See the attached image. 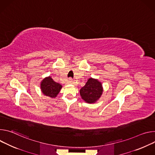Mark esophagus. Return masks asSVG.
I'll list each match as a JSON object with an SVG mask.
<instances>
[{"mask_svg":"<svg viewBox=\"0 0 155 155\" xmlns=\"http://www.w3.org/2000/svg\"><path fill=\"white\" fill-rule=\"evenodd\" d=\"M68 84H72V79L71 78H70L68 81Z\"/></svg>","mask_w":155,"mask_h":155,"instance_id":"obj_1","label":"esophagus"}]
</instances>
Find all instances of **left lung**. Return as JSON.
I'll use <instances>...</instances> for the list:
<instances>
[{
  "label": "left lung",
  "instance_id": "obj_1",
  "mask_svg": "<svg viewBox=\"0 0 155 155\" xmlns=\"http://www.w3.org/2000/svg\"><path fill=\"white\" fill-rule=\"evenodd\" d=\"M82 99L87 104H95L101 97L104 88L102 84L97 79L91 78L80 91Z\"/></svg>",
  "mask_w": 155,
  "mask_h": 155
}]
</instances>
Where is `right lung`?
Segmentation results:
<instances>
[{"label":"right lung","mask_w":155,"mask_h":155,"mask_svg":"<svg viewBox=\"0 0 155 155\" xmlns=\"http://www.w3.org/2000/svg\"><path fill=\"white\" fill-rule=\"evenodd\" d=\"M40 85L42 93L50 98H55L62 88V85L55 82L50 76L44 78Z\"/></svg>","instance_id":"right-lung-1"}]
</instances>
